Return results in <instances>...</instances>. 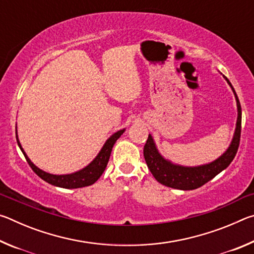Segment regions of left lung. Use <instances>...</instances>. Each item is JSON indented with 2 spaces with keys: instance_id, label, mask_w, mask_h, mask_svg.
<instances>
[{
  "instance_id": "left-lung-1",
  "label": "left lung",
  "mask_w": 254,
  "mask_h": 254,
  "mask_svg": "<svg viewBox=\"0 0 254 254\" xmlns=\"http://www.w3.org/2000/svg\"><path fill=\"white\" fill-rule=\"evenodd\" d=\"M225 79L234 93L236 105H238V121H236L233 140H232L229 149L220 158H217L213 162L207 163V165L198 167H183L179 165H175V163L170 162L169 160H166L158 152L152 136L149 134L147 143L144 144L143 156L149 170L151 171V174L156 178L157 182L165 185L167 187L182 189V190H191V189L199 188L207 182H209L215 176L230 166V163L233 161L240 145L242 111H241L240 101L234 91L233 86H232L230 80L226 77Z\"/></svg>"
}]
</instances>
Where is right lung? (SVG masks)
<instances>
[{
    "mask_svg": "<svg viewBox=\"0 0 254 254\" xmlns=\"http://www.w3.org/2000/svg\"><path fill=\"white\" fill-rule=\"evenodd\" d=\"M126 131L120 130L117 133H114L113 135H111L105 144L103 145V148L101 149L100 153L97 154L96 158L89 163L88 166H86L85 168H83L79 171H76L74 174H69V175H51L48 173H45L44 170H41L33 165L31 160L28 158L27 154H25L24 150L22 149L20 144V141L18 139V135H16V141H18V144L21 149V151L24 154L25 159L29 163V166L31 167L32 170L36 173L41 179H44L45 182L48 184L54 185V186L57 187H62V188H80V187H86L89 186V185H93L96 180L101 177L102 174L104 173V170L107 166V162H109V159L112 152V148H113L114 143L117 142V140L120 136L123 134V132Z\"/></svg>",
    "mask_w": 254,
    "mask_h": 254,
    "instance_id": "add662e5",
    "label": "right lung"
}]
</instances>
